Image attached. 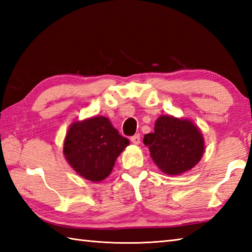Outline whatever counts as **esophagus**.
<instances>
[{"mask_svg":"<svg viewBox=\"0 0 252 252\" xmlns=\"http://www.w3.org/2000/svg\"><path fill=\"white\" fill-rule=\"evenodd\" d=\"M131 142L134 144V145H138L141 143V135L140 134H135L134 136L131 137Z\"/></svg>","mask_w":252,"mask_h":252,"instance_id":"1","label":"esophagus"}]
</instances>
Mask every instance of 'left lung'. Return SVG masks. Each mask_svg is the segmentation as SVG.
<instances>
[{"label": "left lung", "instance_id": "8db88e82", "mask_svg": "<svg viewBox=\"0 0 252 252\" xmlns=\"http://www.w3.org/2000/svg\"><path fill=\"white\" fill-rule=\"evenodd\" d=\"M151 157L168 175L192 169L205 153V138L199 127L187 118L162 115L155 122L154 133L144 136Z\"/></svg>", "mask_w": 252, "mask_h": 252}]
</instances>
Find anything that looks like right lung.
<instances>
[{
	"label": "right lung",
	"mask_w": 252,
	"mask_h": 252,
	"mask_svg": "<svg viewBox=\"0 0 252 252\" xmlns=\"http://www.w3.org/2000/svg\"><path fill=\"white\" fill-rule=\"evenodd\" d=\"M130 142L104 116L73 121L66 133L63 153L76 172L91 182L108 176L119 155Z\"/></svg>",
	"instance_id": "obj_1"
}]
</instances>
